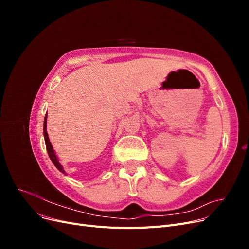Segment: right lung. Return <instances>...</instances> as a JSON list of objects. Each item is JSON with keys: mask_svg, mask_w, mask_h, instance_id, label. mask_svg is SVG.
I'll use <instances>...</instances> for the list:
<instances>
[{"mask_svg": "<svg viewBox=\"0 0 249 249\" xmlns=\"http://www.w3.org/2000/svg\"><path fill=\"white\" fill-rule=\"evenodd\" d=\"M43 136H44V141H46V146H47V150H48V154H49L51 161L53 162V164L55 165L59 171H61L62 173H65V175H66V172L64 171L62 165L60 164L58 158L55 154V150L53 149V146H52L50 139H49V135H48V132H47V114H46V117H44V122H43Z\"/></svg>", "mask_w": 249, "mask_h": 249, "instance_id": "1", "label": "right lung"}]
</instances>
